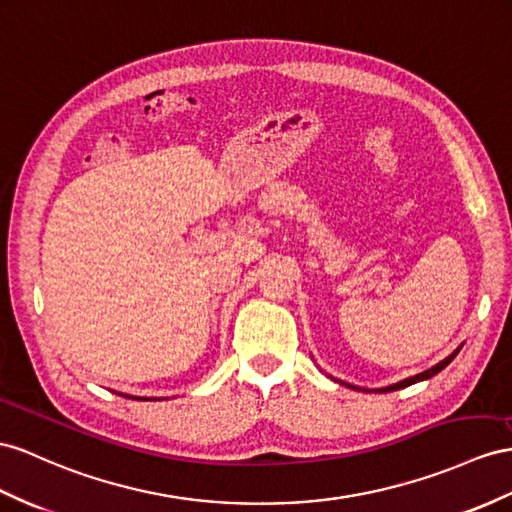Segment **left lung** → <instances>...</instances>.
<instances>
[{"label": "left lung", "instance_id": "obj_1", "mask_svg": "<svg viewBox=\"0 0 512 512\" xmlns=\"http://www.w3.org/2000/svg\"><path fill=\"white\" fill-rule=\"evenodd\" d=\"M458 350H461V346H458L450 357H445L443 361H439L437 365H432L430 370H426V372H422V374H415V376H411V378H404V381H400V383H393V385H389V387H383V389H376V391H396V389H404V387H409V385H415V383H419V381H426V378H432L435 374H439L445 365H448L456 355H458ZM342 383V381H339ZM342 385H348V383H342ZM350 389H359V387H355V385H348ZM365 391V389H363Z\"/></svg>", "mask_w": 512, "mask_h": 512}]
</instances>
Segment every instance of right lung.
Returning a JSON list of instances; mask_svg holds the SVG:
<instances>
[{
  "label": "right lung",
  "instance_id": "obj_1",
  "mask_svg": "<svg viewBox=\"0 0 512 512\" xmlns=\"http://www.w3.org/2000/svg\"><path fill=\"white\" fill-rule=\"evenodd\" d=\"M125 398H134V396H125ZM134 400H149V398H134Z\"/></svg>",
  "mask_w": 512,
  "mask_h": 512
}]
</instances>
